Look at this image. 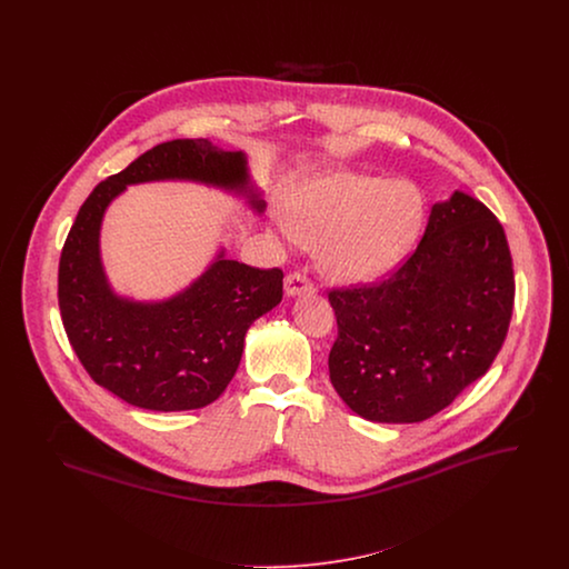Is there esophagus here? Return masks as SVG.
Listing matches in <instances>:
<instances>
[{"instance_id": "esophagus-1", "label": "esophagus", "mask_w": 569, "mask_h": 569, "mask_svg": "<svg viewBox=\"0 0 569 569\" xmlns=\"http://www.w3.org/2000/svg\"><path fill=\"white\" fill-rule=\"evenodd\" d=\"M305 292H313L311 279L307 274H300V272H290L286 277V295L297 297V295H305Z\"/></svg>"}]
</instances>
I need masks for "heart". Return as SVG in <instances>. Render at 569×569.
<instances>
[{
    "mask_svg": "<svg viewBox=\"0 0 569 569\" xmlns=\"http://www.w3.org/2000/svg\"><path fill=\"white\" fill-rule=\"evenodd\" d=\"M425 213L413 183L348 170L305 181L286 202L290 232L316 244L320 269L343 283L373 281L401 264Z\"/></svg>",
    "mask_w": 569,
    "mask_h": 569,
    "instance_id": "heart-1",
    "label": "heart"
}]
</instances>
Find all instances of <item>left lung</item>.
<instances>
[{
    "label": "left lung",
    "instance_id": "left-lung-1",
    "mask_svg": "<svg viewBox=\"0 0 569 569\" xmlns=\"http://www.w3.org/2000/svg\"><path fill=\"white\" fill-rule=\"evenodd\" d=\"M330 381L373 422H422L482 378L515 309V269L499 219L455 191L383 281L332 288Z\"/></svg>",
    "mask_w": 569,
    "mask_h": 569
}]
</instances>
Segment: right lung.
<instances>
[{"mask_svg": "<svg viewBox=\"0 0 569 569\" xmlns=\"http://www.w3.org/2000/svg\"><path fill=\"white\" fill-rule=\"evenodd\" d=\"M188 179L239 191L262 213L241 151L207 138H177L144 151L82 202L59 258V311L72 350L96 383L130 406L186 411L213 403L234 378L244 332L283 297L281 269L223 258L190 288L162 302H134L110 290L100 262V223L134 183Z\"/></svg>", "mask_w": 569, "mask_h": 569, "instance_id": "1", "label": "right lung"}]
</instances>
